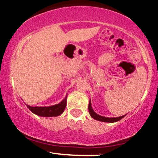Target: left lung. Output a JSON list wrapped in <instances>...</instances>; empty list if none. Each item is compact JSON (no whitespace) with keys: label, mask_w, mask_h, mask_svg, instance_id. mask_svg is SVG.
<instances>
[{"label":"left lung","mask_w":158,"mask_h":158,"mask_svg":"<svg viewBox=\"0 0 158 158\" xmlns=\"http://www.w3.org/2000/svg\"><path fill=\"white\" fill-rule=\"evenodd\" d=\"M88 110H89L90 115V117H92V118L96 119V120L101 121V122H105V123H115V122H117V121L120 120L121 119H123V117H124V116L126 115H126H123V116H122V117H111V118H110V117H102V116L99 115V114H97L95 111H94L93 108H92L91 103H90V100L89 102V105H88Z\"/></svg>","instance_id":"obj_1"}]
</instances>
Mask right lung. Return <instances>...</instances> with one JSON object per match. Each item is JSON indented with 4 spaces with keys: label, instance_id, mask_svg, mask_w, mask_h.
Returning <instances> with one entry per match:
<instances>
[{
    "label": "right lung",
    "instance_id": "obj_1",
    "mask_svg": "<svg viewBox=\"0 0 158 158\" xmlns=\"http://www.w3.org/2000/svg\"><path fill=\"white\" fill-rule=\"evenodd\" d=\"M26 106L32 113L38 116H40V117H57V116H59L60 114H62L64 112L65 108H66L67 96L61 102H59V104L54 105V106L47 107H32L27 104Z\"/></svg>",
    "mask_w": 158,
    "mask_h": 158
}]
</instances>
